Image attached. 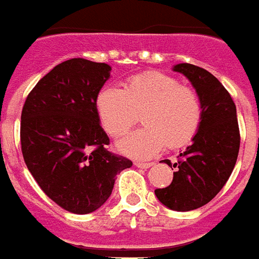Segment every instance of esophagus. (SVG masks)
Here are the masks:
<instances>
[{"instance_id": "esophagus-1", "label": "esophagus", "mask_w": 259, "mask_h": 259, "mask_svg": "<svg viewBox=\"0 0 259 259\" xmlns=\"http://www.w3.org/2000/svg\"><path fill=\"white\" fill-rule=\"evenodd\" d=\"M135 165L137 168H144V169H147V168L153 167V162H144V161H136Z\"/></svg>"}]
</instances>
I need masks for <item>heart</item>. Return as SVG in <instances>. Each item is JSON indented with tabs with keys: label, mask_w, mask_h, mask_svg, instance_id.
Returning a JSON list of instances; mask_svg holds the SVG:
<instances>
[{
	"label": "heart",
	"mask_w": 259,
	"mask_h": 259,
	"mask_svg": "<svg viewBox=\"0 0 259 259\" xmlns=\"http://www.w3.org/2000/svg\"><path fill=\"white\" fill-rule=\"evenodd\" d=\"M97 108L102 126L112 137L126 135L140 115L144 126L119 142L120 151L136 157L154 155L164 146H185L198 133L202 122L198 92L157 71L132 77L122 90L104 88Z\"/></svg>",
	"instance_id": "b5f03b06"
}]
</instances>
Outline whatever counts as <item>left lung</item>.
<instances>
[{"instance_id":"1","label":"left lung","mask_w":259,"mask_h":259,"mask_svg":"<svg viewBox=\"0 0 259 259\" xmlns=\"http://www.w3.org/2000/svg\"><path fill=\"white\" fill-rule=\"evenodd\" d=\"M174 71L185 75L198 92L202 122L198 133L174 164L172 182L155 189L168 209L195 210L209 203L230 178L240 150L237 111L230 94L213 74L193 64L181 63ZM172 165L169 160H164Z\"/></svg>"}]
</instances>
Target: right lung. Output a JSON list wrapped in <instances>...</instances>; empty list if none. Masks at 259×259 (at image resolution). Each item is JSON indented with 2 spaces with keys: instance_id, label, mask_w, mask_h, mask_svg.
<instances>
[{
  "instance_id": "1",
  "label": "right lung",
  "mask_w": 259,
  "mask_h": 259,
  "mask_svg": "<svg viewBox=\"0 0 259 259\" xmlns=\"http://www.w3.org/2000/svg\"><path fill=\"white\" fill-rule=\"evenodd\" d=\"M111 66L85 59L60 63L29 92L21 116V147L41 191L64 210L87 214L111 196L116 175L132 167L108 151L97 98Z\"/></svg>"
}]
</instances>
